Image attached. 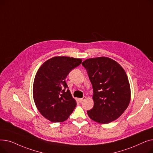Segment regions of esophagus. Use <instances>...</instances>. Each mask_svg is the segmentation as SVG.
I'll return each mask as SVG.
<instances>
[{
    "label": "esophagus",
    "mask_w": 153,
    "mask_h": 153,
    "mask_svg": "<svg viewBox=\"0 0 153 153\" xmlns=\"http://www.w3.org/2000/svg\"><path fill=\"white\" fill-rule=\"evenodd\" d=\"M85 99H86L85 97H83L82 99H79V100L80 102H83L84 100H85Z\"/></svg>",
    "instance_id": "34e87169"
}]
</instances>
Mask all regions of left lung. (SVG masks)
<instances>
[{
  "instance_id": "left-lung-1",
  "label": "left lung",
  "mask_w": 153,
  "mask_h": 153,
  "mask_svg": "<svg viewBox=\"0 0 153 153\" xmlns=\"http://www.w3.org/2000/svg\"><path fill=\"white\" fill-rule=\"evenodd\" d=\"M93 87L94 107L87 114L94 121L107 124L121 116L131 99L129 81L123 68L107 57L85 59L82 63Z\"/></svg>"
}]
</instances>
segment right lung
<instances>
[{"label": "right lung", "instance_id": "1", "mask_svg": "<svg viewBox=\"0 0 153 153\" xmlns=\"http://www.w3.org/2000/svg\"><path fill=\"white\" fill-rule=\"evenodd\" d=\"M82 61L67 56H55L38 70L33 85V100L40 114L50 122L66 121L76 107L65 79Z\"/></svg>", "mask_w": 153, "mask_h": 153}]
</instances>
